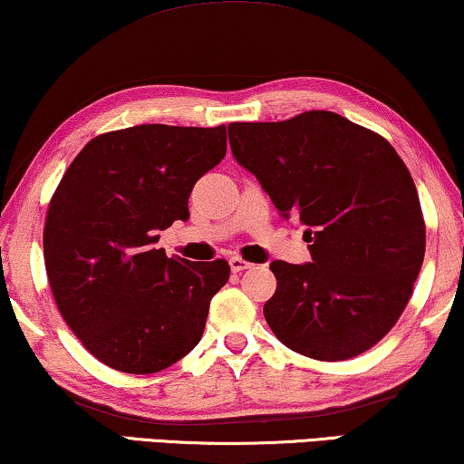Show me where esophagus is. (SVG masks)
I'll return each instance as SVG.
<instances>
[{
  "label": "esophagus",
  "instance_id": "1",
  "mask_svg": "<svg viewBox=\"0 0 464 464\" xmlns=\"http://www.w3.org/2000/svg\"><path fill=\"white\" fill-rule=\"evenodd\" d=\"M251 264L245 262V259L240 257H230V270L232 272H243V270H249Z\"/></svg>",
  "mask_w": 464,
  "mask_h": 464
}]
</instances>
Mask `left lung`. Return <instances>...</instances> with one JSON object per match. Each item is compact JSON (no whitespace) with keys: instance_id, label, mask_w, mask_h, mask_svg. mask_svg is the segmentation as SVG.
I'll return each mask as SVG.
<instances>
[{"instance_id":"left-lung-1","label":"left lung","mask_w":464,"mask_h":464,"mask_svg":"<svg viewBox=\"0 0 464 464\" xmlns=\"http://www.w3.org/2000/svg\"><path fill=\"white\" fill-rule=\"evenodd\" d=\"M232 156L283 219L306 226L310 262L276 259L264 316L291 351L344 361L401 316L424 259V219L408 167L376 132L334 111L227 126Z\"/></svg>"}]
</instances>
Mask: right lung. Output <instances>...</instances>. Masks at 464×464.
<instances>
[{
	"instance_id": "right-lung-1",
	"label": "right lung",
	"mask_w": 464,
	"mask_h": 464,
	"mask_svg": "<svg viewBox=\"0 0 464 464\" xmlns=\"http://www.w3.org/2000/svg\"><path fill=\"white\" fill-rule=\"evenodd\" d=\"M224 156L226 126L141 124L94 137L63 175L44 227L50 289L113 370H167L200 342L230 266L167 257L156 243L189 219L194 183Z\"/></svg>"
}]
</instances>
